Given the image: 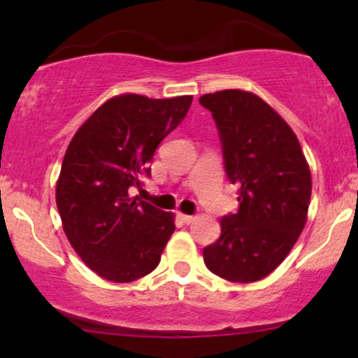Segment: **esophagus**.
I'll return each mask as SVG.
<instances>
[{"label":"esophagus","mask_w":358,"mask_h":358,"mask_svg":"<svg viewBox=\"0 0 358 358\" xmlns=\"http://www.w3.org/2000/svg\"><path fill=\"white\" fill-rule=\"evenodd\" d=\"M180 219H182L185 224H192V222L195 220L196 217L195 215H185V213H180Z\"/></svg>","instance_id":"obj_1"}]
</instances>
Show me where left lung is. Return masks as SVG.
<instances>
[{
	"label": "left lung",
	"mask_w": 358,
	"mask_h": 358,
	"mask_svg": "<svg viewBox=\"0 0 358 358\" xmlns=\"http://www.w3.org/2000/svg\"><path fill=\"white\" fill-rule=\"evenodd\" d=\"M224 155L239 187V210L222 217L220 237L203 249L205 266L232 282L266 278L285 261L306 224L311 173L296 134L256 94H205Z\"/></svg>",
	"instance_id": "1"
}]
</instances>
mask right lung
I'll use <instances>...</instances> for the list:
<instances>
[{
    "mask_svg": "<svg viewBox=\"0 0 358 358\" xmlns=\"http://www.w3.org/2000/svg\"><path fill=\"white\" fill-rule=\"evenodd\" d=\"M192 96L122 94L101 106L65 151L57 208L73 250L94 273L131 282L159 264L175 232L173 213L131 196L159 143L187 116Z\"/></svg>",
    "mask_w": 358,
    "mask_h": 358,
    "instance_id": "1",
    "label": "right lung"
}]
</instances>
